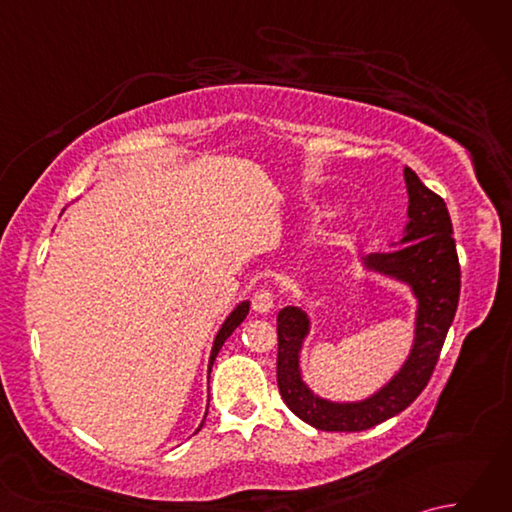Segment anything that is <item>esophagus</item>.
I'll return each mask as SVG.
<instances>
[{
  "mask_svg": "<svg viewBox=\"0 0 512 512\" xmlns=\"http://www.w3.org/2000/svg\"><path fill=\"white\" fill-rule=\"evenodd\" d=\"M275 308V295L268 288H259L253 295V310L266 314Z\"/></svg>",
  "mask_w": 512,
  "mask_h": 512,
  "instance_id": "esophagus-1",
  "label": "esophagus"
}]
</instances>
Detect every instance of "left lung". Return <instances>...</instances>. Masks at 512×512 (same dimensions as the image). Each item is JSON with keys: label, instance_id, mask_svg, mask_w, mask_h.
Masks as SVG:
<instances>
[{"label": "left lung", "instance_id": "8db88e82", "mask_svg": "<svg viewBox=\"0 0 512 512\" xmlns=\"http://www.w3.org/2000/svg\"><path fill=\"white\" fill-rule=\"evenodd\" d=\"M409 226L400 248L372 253L367 264L411 284L418 295L416 345L409 361L376 396L354 405H334L310 394L299 376V347L308 332L306 314L284 308L277 314V385L288 409L319 431H365L405 411L433 376L460 301V262L447 204L405 169Z\"/></svg>", "mask_w": 512, "mask_h": 512}]
</instances>
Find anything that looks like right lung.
<instances>
[{
    "mask_svg": "<svg viewBox=\"0 0 512 512\" xmlns=\"http://www.w3.org/2000/svg\"><path fill=\"white\" fill-rule=\"evenodd\" d=\"M246 314H248V303H242V306H237V310L231 314V317L224 321L222 330L217 332V336H215V343H213V350H211V361H209V372H211L217 352H220V347L224 345V341L228 339V336L233 334V330L237 328V325L246 319ZM200 429H202V424H200Z\"/></svg>",
    "mask_w": 512,
    "mask_h": 512,
    "instance_id": "1",
    "label": "right lung"
}]
</instances>
